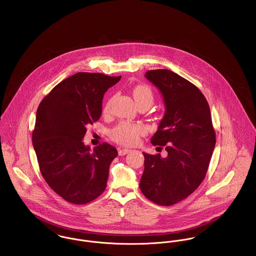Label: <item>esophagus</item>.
Wrapping results in <instances>:
<instances>
[{"label":"esophagus","instance_id":"esophagus-1","mask_svg":"<svg viewBox=\"0 0 256 256\" xmlns=\"http://www.w3.org/2000/svg\"><path fill=\"white\" fill-rule=\"evenodd\" d=\"M132 150L128 149V148H118V155L120 156H124L128 153H130Z\"/></svg>","mask_w":256,"mask_h":256}]
</instances>
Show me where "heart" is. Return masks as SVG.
I'll return each instance as SVG.
<instances>
[{
	"label": "heart",
	"mask_w": 256,
	"mask_h": 256,
	"mask_svg": "<svg viewBox=\"0 0 256 256\" xmlns=\"http://www.w3.org/2000/svg\"><path fill=\"white\" fill-rule=\"evenodd\" d=\"M134 99L136 105L140 107L142 105H146L148 108L153 104L154 97L152 90L146 86H136L132 91ZM111 107V100H109L105 107L104 113H109ZM146 132L145 128L142 124L120 122L111 130V138L114 142L122 145H134L138 143L140 138Z\"/></svg>",
	"instance_id": "obj_1"
}]
</instances>
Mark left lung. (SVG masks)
<instances>
[{
	"label": "left lung",
	"mask_w": 256,
	"mask_h": 256,
	"mask_svg": "<svg viewBox=\"0 0 256 256\" xmlns=\"http://www.w3.org/2000/svg\"><path fill=\"white\" fill-rule=\"evenodd\" d=\"M145 78L161 92L165 114L152 136L167 156L144 153L142 194L156 204L170 206L186 198L206 176L216 143L210 108L202 92L169 70H153Z\"/></svg>",
	"instance_id": "left-lung-1"
}]
</instances>
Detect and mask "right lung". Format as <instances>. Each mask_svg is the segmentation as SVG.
<instances>
[{
    "mask_svg": "<svg viewBox=\"0 0 256 256\" xmlns=\"http://www.w3.org/2000/svg\"><path fill=\"white\" fill-rule=\"evenodd\" d=\"M120 78L78 72L60 82L39 104L32 143L40 172L68 202L86 204L107 186L118 151L106 142L91 150L84 138L86 126L101 116L105 92Z\"/></svg>",
    "mask_w": 256,
    "mask_h": 256,
    "instance_id": "obj_1",
    "label": "right lung"
}]
</instances>
